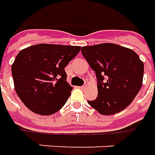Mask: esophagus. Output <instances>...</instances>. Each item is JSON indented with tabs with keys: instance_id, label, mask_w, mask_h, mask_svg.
<instances>
[{
	"instance_id": "34e87169",
	"label": "esophagus",
	"mask_w": 155,
	"mask_h": 155,
	"mask_svg": "<svg viewBox=\"0 0 155 155\" xmlns=\"http://www.w3.org/2000/svg\"><path fill=\"white\" fill-rule=\"evenodd\" d=\"M87 83L86 82V83H85L84 85H83V86L81 87V89H85V88L87 87Z\"/></svg>"
}]
</instances>
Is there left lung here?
<instances>
[{
    "label": "left lung",
    "mask_w": 155,
    "mask_h": 155,
    "mask_svg": "<svg viewBox=\"0 0 155 155\" xmlns=\"http://www.w3.org/2000/svg\"><path fill=\"white\" fill-rule=\"evenodd\" d=\"M81 51L97 79V97L88 104L103 115L126 108L142 87L143 62L138 54L114 43L86 46Z\"/></svg>",
    "instance_id": "8db88e82"
}]
</instances>
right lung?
Instances as JSON below:
<instances>
[{
    "label": "right lung",
    "mask_w": 155,
    "mask_h": 155,
    "mask_svg": "<svg viewBox=\"0 0 155 155\" xmlns=\"http://www.w3.org/2000/svg\"><path fill=\"white\" fill-rule=\"evenodd\" d=\"M80 50L78 46L37 44L17 54L12 66L15 90L31 111L50 115L64 106L72 90L64 68Z\"/></svg>",
    "instance_id": "obj_1"
}]
</instances>
